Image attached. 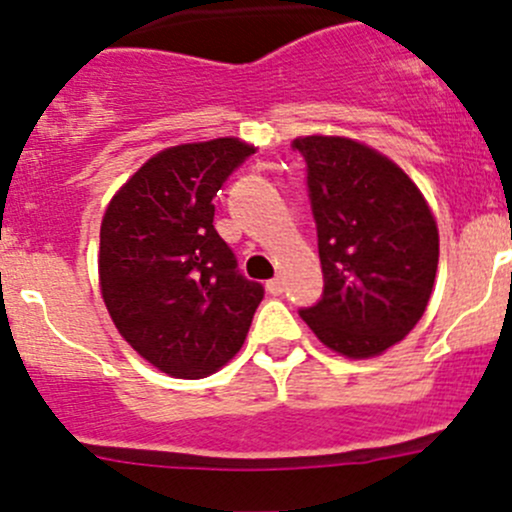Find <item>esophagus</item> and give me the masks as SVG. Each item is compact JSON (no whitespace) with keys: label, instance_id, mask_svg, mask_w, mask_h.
Listing matches in <instances>:
<instances>
[{"label":"esophagus","instance_id":"esophagus-1","mask_svg":"<svg viewBox=\"0 0 512 512\" xmlns=\"http://www.w3.org/2000/svg\"><path fill=\"white\" fill-rule=\"evenodd\" d=\"M282 289H285V285H282V280H280V277H275V280H270V282H267V292H270V294H275V297H277V294H282Z\"/></svg>","mask_w":512,"mask_h":512}]
</instances>
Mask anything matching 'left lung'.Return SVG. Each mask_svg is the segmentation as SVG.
Wrapping results in <instances>:
<instances>
[{"instance_id":"obj_1","label":"left lung","mask_w":512,"mask_h":512,"mask_svg":"<svg viewBox=\"0 0 512 512\" xmlns=\"http://www.w3.org/2000/svg\"><path fill=\"white\" fill-rule=\"evenodd\" d=\"M324 292L299 317L347 359L399 344L426 312L438 225L404 168L347 136H302Z\"/></svg>"}]
</instances>
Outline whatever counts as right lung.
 Segmentation results:
<instances>
[{
    "mask_svg": "<svg viewBox=\"0 0 512 512\" xmlns=\"http://www.w3.org/2000/svg\"><path fill=\"white\" fill-rule=\"evenodd\" d=\"M255 151L232 136L163 148L103 213V304L118 334L175 379H203L240 352L265 294L237 275L213 225L215 193Z\"/></svg>",
    "mask_w": 512,
    "mask_h": 512,
    "instance_id": "1",
    "label": "right lung"
}]
</instances>
